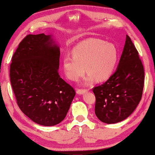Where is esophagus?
<instances>
[{"instance_id": "34e87169", "label": "esophagus", "mask_w": 155, "mask_h": 155, "mask_svg": "<svg viewBox=\"0 0 155 155\" xmlns=\"http://www.w3.org/2000/svg\"><path fill=\"white\" fill-rule=\"evenodd\" d=\"M87 91V90H83V89H78L77 90V93L79 95H81V94H83L85 92Z\"/></svg>"}]
</instances>
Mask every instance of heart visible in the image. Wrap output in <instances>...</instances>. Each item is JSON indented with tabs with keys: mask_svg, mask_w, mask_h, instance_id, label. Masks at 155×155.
Returning a JSON list of instances; mask_svg holds the SVG:
<instances>
[{
	"mask_svg": "<svg viewBox=\"0 0 155 155\" xmlns=\"http://www.w3.org/2000/svg\"><path fill=\"white\" fill-rule=\"evenodd\" d=\"M72 57L65 56L63 59L64 72L70 80L76 81L85 72L89 74L83 83L90 85L96 78L103 81L114 71L117 59V49L114 44L90 38L77 44L72 51Z\"/></svg>",
	"mask_w": 155,
	"mask_h": 155,
	"instance_id": "1",
	"label": "heart"
}]
</instances>
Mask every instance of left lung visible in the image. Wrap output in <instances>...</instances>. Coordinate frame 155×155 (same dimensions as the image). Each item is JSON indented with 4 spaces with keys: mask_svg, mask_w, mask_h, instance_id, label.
Instances as JSON below:
<instances>
[{
    "mask_svg": "<svg viewBox=\"0 0 155 155\" xmlns=\"http://www.w3.org/2000/svg\"><path fill=\"white\" fill-rule=\"evenodd\" d=\"M143 85L142 62L137 50L127 35L117 70L106 82L93 88L97 117L107 124L127 118L141 101Z\"/></svg>",
    "mask_w": 155,
    "mask_h": 155,
    "instance_id": "obj_1",
    "label": "left lung"
}]
</instances>
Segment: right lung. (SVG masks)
<instances>
[{"label":"right lung","instance_id":"obj_1","mask_svg":"<svg viewBox=\"0 0 155 155\" xmlns=\"http://www.w3.org/2000/svg\"><path fill=\"white\" fill-rule=\"evenodd\" d=\"M60 50L51 35H28L12 57L9 76L19 108L37 124L54 126L64 120L75 96L60 77Z\"/></svg>","mask_w":155,"mask_h":155}]
</instances>
